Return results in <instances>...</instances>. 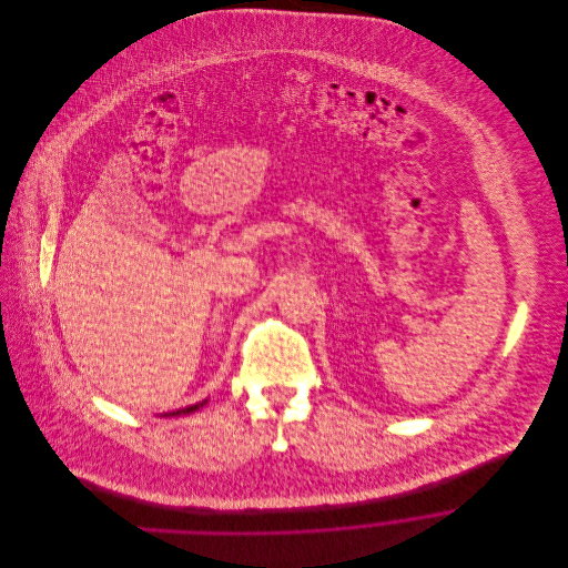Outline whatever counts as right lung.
I'll return each instance as SVG.
<instances>
[{
	"label": "right lung",
	"instance_id": "1",
	"mask_svg": "<svg viewBox=\"0 0 568 568\" xmlns=\"http://www.w3.org/2000/svg\"><path fill=\"white\" fill-rule=\"evenodd\" d=\"M207 400H203V403H196V405L185 406V408H176V410H170V413H163V417H176V415H187V413H194L196 408H201V406L205 405Z\"/></svg>",
	"mask_w": 568,
	"mask_h": 568
}]
</instances>
